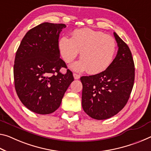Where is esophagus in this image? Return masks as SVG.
<instances>
[{
  "mask_svg": "<svg viewBox=\"0 0 151 151\" xmlns=\"http://www.w3.org/2000/svg\"><path fill=\"white\" fill-rule=\"evenodd\" d=\"M73 76H74V78H75V79H79L80 78V75H78V74H76V73H74L73 74Z\"/></svg>",
  "mask_w": 151,
  "mask_h": 151,
  "instance_id": "34e87169",
  "label": "esophagus"
}]
</instances>
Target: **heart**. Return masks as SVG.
I'll list each match as a JSON object with an SVG mask.
<instances>
[{
  "label": "heart",
  "instance_id": "obj_1",
  "mask_svg": "<svg viewBox=\"0 0 151 151\" xmlns=\"http://www.w3.org/2000/svg\"><path fill=\"white\" fill-rule=\"evenodd\" d=\"M60 52L66 63H71L81 52V60L72 65L77 72L88 70L91 74L106 70L114 60L117 50L113 37L88 28L76 29L72 38L63 36L58 42Z\"/></svg>",
  "mask_w": 151,
  "mask_h": 151
}]
</instances>
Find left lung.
Instances as JSON below:
<instances>
[{"mask_svg":"<svg viewBox=\"0 0 151 151\" xmlns=\"http://www.w3.org/2000/svg\"><path fill=\"white\" fill-rule=\"evenodd\" d=\"M118 50L116 58L104 72L81 76L82 107L95 119L111 118L122 109L130 97L134 82V63L128 45L114 33Z\"/></svg>","mask_w":151,"mask_h":151,"instance_id":"1","label":"left lung"}]
</instances>
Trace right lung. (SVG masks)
Returning <instances> with one entry per match:
<instances>
[{"mask_svg": "<svg viewBox=\"0 0 151 151\" xmlns=\"http://www.w3.org/2000/svg\"><path fill=\"white\" fill-rule=\"evenodd\" d=\"M64 24L43 23L28 31L16 52L13 74L19 98L38 114L53 113L74 81L73 73L60 70L66 63L60 58L58 39Z\"/></svg>", "mask_w": 151, "mask_h": 151, "instance_id": "obj_1", "label": "right lung"}]
</instances>
